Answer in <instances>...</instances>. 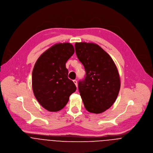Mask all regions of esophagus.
I'll return each instance as SVG.
<instances>
[{
	"mask_svg": "<svg viewBox=\"0 0 153 153\" xmlns=\"http://www.w3.org/2000/svg\"><path fill=\"white\" fill-rule=\"evenodd\" d=\"M73 82H74V83L76 85V87H77V80H73Z\"/></svg>",
	"mask_w": 153,
	"mask_h": 153,
	"instance_id": "esophagus-1",
	"label": "esophagus"
}]
</instances>
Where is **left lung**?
<instances>
[{"label":"left lung","mask_w":153,"mask_h":153,"mask_svg":"<svg viewBox=\"0 0 153 153\" xmlns=\"http://www.w3.org/2000/svg\"><path fill=\"white\" fill-rule=\"evenodd\" d=\"M75 50L86 71L85 78L78 84L85 107L92 113L104 112L114 103L120 91L117 67L111 56L95 43H76Z\"/></svg>","instance_id":"left-lung-1"}]
</instances>
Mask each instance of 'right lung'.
<instances>
[{
	"label": "right lung",
	"mask_w": 153,
	"mask_h": 153,
	"mask_svg": "<svg viewBox=\"0 0 153 153\" xmlns=\"http://www.w3.org/2000/svg\"><path fill=\"white\" fill-rule=\"evenodd\" d=\"M74 52L71 43H57L43 52L35 63L32 72L33 93L39 104L49 111L62 109L76 90L73 82L68 78L65 67Z\"/></svg>",
	"instance_id": "obj_1"
}]
</instances>
